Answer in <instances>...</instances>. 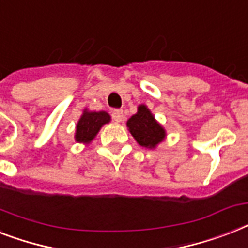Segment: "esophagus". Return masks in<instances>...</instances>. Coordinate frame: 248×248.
<instances>
[{
    "instance_id": "34e87169",
    "label": "esophagus",
    "mask_w": 248,
    "mask_h": 248,
    "mask_svg": "<svg viewBox=\"0 0 248 248\" xmlns=\"http://www.w3.org/2000/svg\"><path fill=\"white\" fill-rule=\"evenodd\" d=\"M112 118H113L116 122H121V121L124 120V110L122 109H113L112 110Z\"/></svg>"
}]
</instances>
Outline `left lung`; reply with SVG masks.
<instances>
[{
  "mask_svg": "<svg viewBox=\"0 0 248 248\" xmlns=\"http://www.w3.org/2000/svg\"><path fill=\"white\" fill-rule=\"evenodd\" d=\"M127 127L135 140L142 148L154 149L166 139V130L156 122L145 104L138 107V113L127 121Z\"/></svg>",
  "mask_w": 248,
  "mask_h": 248,
  "instance_id": "obj_1",
  "label": "left lung"
}]
</instances>
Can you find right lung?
<instances>
[{
	"mask_svg": "<svg viewBox=\"0 0 248 248\" xmlns=\"http://www.w3.org/2000/svg\"><path fill=\"white\" fill-rule=\"evenodd\" d=\"M109 121L110 116L104 110L90 112V110L85 109L76 124L75 140L78 142H82V144H89L99 132L102 126L108 124Z\"/></svg>",
	"mask_w": 248,
	"mask_h": 248,
	"instance_id": "right-lung-1",
	"label": "right lung"
}]
</instances>
